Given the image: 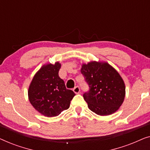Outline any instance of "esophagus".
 <instances>
[{
  "instance_id": "1",
  "label": "esophagus",
  "mask_w": 150,
  "mask_h": 150,
  "mask_svg": "<svg viewBox=\"0 0 150 150\" xmlns=\"http://www.w3.org/2000/svg\"><path fill=\"white\" fill-rule=\"evenodd\" d=\"M73 91L75 93H79L80 91H81V89H80V87H79V86H76V87H75L74 88Z\"/></svg>"
}]
</instances>
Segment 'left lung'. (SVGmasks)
Returning <instances> with one entry per match:
<instances>
[{
  "instance_id": "obj_1",
  "label": "left lung",
  "mask_w": 150,
  "mask_h": 150,
  "mask_svg": "<svg viewBox=\"0 0 150 150\" xmlns=\"http://www.w3.org/2000/svg\"><path fill=\"white\" fill-rule=\"evenodd\" d=\"M81 71L89 87L83 94L89 109L99 115L116 112L126 93L124 82L117 71L108 63L96 61L83 64Z\"/></svg>"
}]
</instances>
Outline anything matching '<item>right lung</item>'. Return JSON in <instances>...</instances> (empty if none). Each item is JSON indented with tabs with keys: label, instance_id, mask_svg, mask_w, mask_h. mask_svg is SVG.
<instances>
[{
	"label": "right lung",
	"instance_id": "1",
	"mask_svg": "<svg viewBox=\"0 0 150 150\" xmlns=\"http://www.w3.org/2000/svg\"><path fill=\"white\" fill-rule=\"evenodd\" d=\"M61 64L49 63L35 74L28 88L30 104L46 117H55L69 107L75 93L67 89L63 80L59 76Z\"/></svg>",
	"mask_w": 150,
	"mask_h": 150
}]
</instances>
